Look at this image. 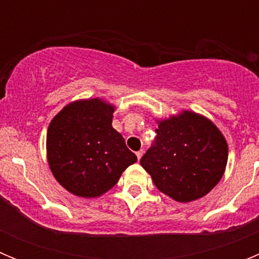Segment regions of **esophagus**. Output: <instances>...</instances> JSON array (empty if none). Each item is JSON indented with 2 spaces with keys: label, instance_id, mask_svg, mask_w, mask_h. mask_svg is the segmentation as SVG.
<instances>
[{
  "label": "esophagus",
  "instance_id": "1",
  "mask_svg": "<svg viewBox=\"0 0 259 259\" xmlns=\"http://www.w3.org/2000/svg\"><path fill=\"white\" fill-rule=\"evenodd\" d=\"M143 154H144V150H139V152L136 153L137 159H139V161H140V159H141V157H143Z\"/></svg>",
  "mask_w": 259,
  "mask_h": 259
}]
</instances>
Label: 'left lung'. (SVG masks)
I'll return each mask as SVG.
<instances>
[{
  "label": "left lung",
  "mask_w": 259,
  "mask_h": 259,
  "mask_svg": "<svg viewBox=\"0 0 259 259\" xmlns=\"http://www.w3.org/2000/svg\"><path fill=\"white\" fill-rule=\"evenodd\" d=\"M154 145L141 166L162 193L178 202L206 196L221 182L228 159V145L214 123L184 110L157 120Z\"/></svg>",
  "instance_id": "obj_1"
}]
</instances>
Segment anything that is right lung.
Instances as JSON below:
<instances>
[{
	"mask_svg": "<svg viewBox=\"0 0 259 259\" xmlns=\"http://www.w3.org/2000/svg\"><path fill=\"white\" fill-rule=\"evenodd\" d=\"M115 106L102 98L70 102L50 122L47 157L57 182L70 193L100 197L137 161L111 125Z\"/></svg>",
	"mask_w": 259,
	"mask_h": 259,
	"instance_id": "1",
	"label": "right lung"
}]
</instances>
